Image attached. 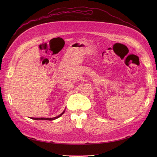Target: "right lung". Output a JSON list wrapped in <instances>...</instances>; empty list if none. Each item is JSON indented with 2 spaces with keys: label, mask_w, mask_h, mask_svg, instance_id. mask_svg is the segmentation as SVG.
Here are the masks:
<instances>
[{
  "label": "right lung",
  "mask_w": 157,
  "mask_h": 157,
  "mask_svg": "<svg viewBox=\"0 0 157 157\" xmlns=\"http://www.w3.org/2000/svg\"><path fill=\"white\" fill-rule=\"evenodd\" d=\"M64 112H65V109L63 110V113H62L61 114H60L59 116H56V117H52V118H44V117L35 118V117H31V119H33V120H47V121H53V120H55V119H56L59 118V117H61V116L64 113Z\"/></svg>",
  "instance_id": "right-lung-1"
}]
</instances>
